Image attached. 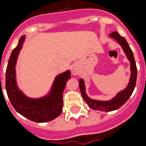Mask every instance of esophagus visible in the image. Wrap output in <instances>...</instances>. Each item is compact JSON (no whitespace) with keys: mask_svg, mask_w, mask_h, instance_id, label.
<instances>
[{"mask_svg":"<svg viewBox=\"0 0 146 146\" xmlns=\"http://www.w3.org/2000/svg\"><path fill=\"white\" fill-rule=\"evenodd\" d=\"M72 73H73V75H74V76H76V75H77V70H76V68H73L72 69Z\"/></svg>","mask_w":146,"mask_h":146,"instance_id":"esophagus-1","label":"esophagus"}]
</instances>
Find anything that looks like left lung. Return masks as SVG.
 <instances>
[{
  "mask_svg": "<svg viewBox=\"0 0 146 146\" xmlns=\"http://www.w3.org/2000/svg\"><path fill=\"white\" fill-rule=\"evenodd\" d=\"M110 36L113 40H115L122 47L123 50L131 64V76H130L128 84L126 87V88L118 92L116 96L110 100H108V101L95 100V99H92L91 98H89L88 95L86 94L84 80L82 78L79 80L80 90L84 100L86 102L88 106L92 110L104 111V112H110V111H113L121 107L128 100V98L131 97V95L134 92V89L136 85V80H137V66L135 63V58H134V54H133L131 49L127 44L126 39L123 36H120L117 32H113L112 33H110Z\"/></svg>",
  "mask_w": 146,
  "mask_h": 146,
  "instance_id": "8db88e82",
  "label": "left lung"
}]
</instances>
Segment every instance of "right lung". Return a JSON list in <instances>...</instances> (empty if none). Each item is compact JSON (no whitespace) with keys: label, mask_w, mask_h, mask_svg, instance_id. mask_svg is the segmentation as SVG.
<instances>
[{"label":"right lung","mask_w":146,"mask_h":146,"mask_svg":"<svg viewBox=\"0 0 146 146\" xmlns=\"http://www.w3.org/2000/svg\"><path fill=\"white\" fill-rule=\"evenodd\" d=\"M25 38L24 36L21 37L9 58L5 75L6 92L12 106L22 116L36 123L48 122L58 117L62 111V93L71 76L70 71L66 70L55 76L51 90L44 96L37 98L27 96L19 88L15 74L18 56Z\"/></svg>","instance_id":"add662e5"}]
</instances>
